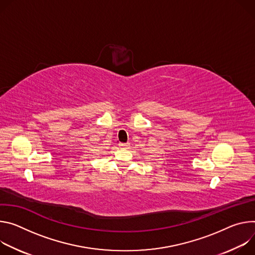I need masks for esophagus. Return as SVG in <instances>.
<instances>
[{"label": "esophagus", "mask_w": 255, "mask_h": 255, "mask_svg": "<svg viewBox=\"0 0 255 255\" xmlns=\"http://www.w3.org/2000/svg\"><path fill=\"white\" fill-rule=\"evenodd\" d=\"M120 147H121V149L127 150V149L129 148V144L128 143H122V144H120Z\"/></svg>", "instance_id": "obj_1"}]
</instances>
